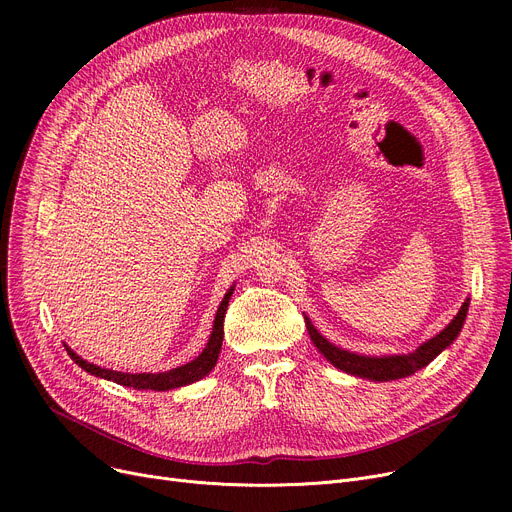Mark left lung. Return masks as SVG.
Returning <instances> with one entry per match:
<instances>
[{"instance_id":"obj_1","label":"left lung","mask_w":512,"mask_h":512,"mask_svg":"<svg viewBox=\"0 0 512 512\" xmlns=\"http://www.w3.org/2000/svg\"><path fill=\"white\" fill-rule=\"evenodd\" d=\"M467 311H469V299L463 303L459 313L454 315V319L440 334L423 342L417 351L409 355H384V357L357 355L351 351H344L340 346H334L326 336H321L307 315H305V324L313 344L317 346V351L324 355L334 367L351 375H357V378H367L371 382H390V380L407 378V375H413L415 371L432 363L444 348H448L456 340V336L461 334V328L467 319Z\"/></svg>"}]
</instances>
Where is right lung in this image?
Segmentation results:
<instances>
[{
    "label": "right lung",
    "mask_w": 512,
    "mask_h": 512,
    "mask_svg": "<svg viewBox=\"0 0 512 512\" xmlns=\"http://www.w3.org/2000/svg\"><path fill=\"white\" fill-rule=\"evenodd\" d=\"M232 290H234V286H230L224 301L218 307V313H215L213 330H211V336H209V340L203 348V353L197 359H193L191 363L174 367L170 371H164V373H122V371H114V369H105V367H99V365H93V363L85 361L83 357H78L74 351H70L66 344L64 346H66L70 359L78 367H83L87 373L95 375V378L110 380V382H116L120 386H128V388H134V390L166 392V390H172V388L193 384V382L203 380L205 375L215 367V363H218V355L222 351V340H224V317H226V309H228V303H230V297H232Z\"/></svg>",
    "instance_id": "obj_1"
}]
</instances>
